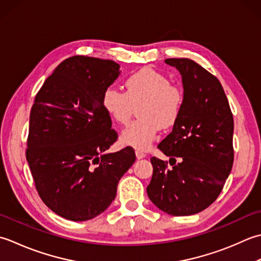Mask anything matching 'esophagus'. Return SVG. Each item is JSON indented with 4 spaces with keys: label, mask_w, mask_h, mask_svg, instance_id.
<instances>
[{
    "label": "esophagus",
    "mask_w": 261,
    "mask_h": 261,
    "mask_svg": "<svg viewBox=\"0 0 261 261\" xmlns=\"http://www.w3.org/2000/svg\"><path fill=\"white\" fill-rule=\"evenodd\" d=\"M135 154H136V158L138 159V160L146 156V154L144 152H142V151H135Z\"/></svg>",
    "instance_id": "34e87169"
}]
</instances>
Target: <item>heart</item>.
<instances>
[{
    "mask_svg": "<svg viewBox=\"0 0 261 261\" xmlns=\"http://www.w3.org/2000/svg\"><path fill=\"white\" fill-rule=\"evenodd\" d=\"M125 92L115 87L103 91L101 102L110 118L118 124H127L133 109L137 108L140 119L121 132L120 142L137 151L150 148L160 127L169 128L178 120L184 94L178 87L170 84L164 74L153 68H143L125 81Z\"/></svg>",
    "mask_w": 261,
    "mask_h": 261,
    "instance_id": "b5f03b06",
    "label": "heart"
}]
</instances>
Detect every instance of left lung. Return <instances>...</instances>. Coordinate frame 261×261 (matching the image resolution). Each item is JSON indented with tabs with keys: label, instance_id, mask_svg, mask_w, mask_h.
I'll use <instances>...</instances> for the list:
<instances>
[{
	"label": "left lung",
	"instance_id": "8db88e82",
	"mask_svg": "<svg viewBox=\"0 0 261 261\" xmlns=\"http://www.w3.org/2000/svg\"><path fill=\"white\" fill-rule=\"evenodd\" d=\"M166 63L181 75L184 102L172 132L158 145L172 167L151 158L153 175L146 191L159 210L187 216L204 211L221 194L233 166L234 124L224 90L213 74L188 58Z\"/></svg>",
	"mask_w": 261,
	"mask_h": 261
}]
</instances>
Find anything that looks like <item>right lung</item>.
Listing matches in <instances>:
<instances>
[{
	"mask_svg": "<svg viewBox=\"0 0 261 261\" xmlns=\"http://www.w3.org/2000/svg\"><path fill=\"white\" fill-rule=\"evenodd\" d=\"M114 61L73 56L42 84L30 111L27 161L37 191L64 219H94L116 197L120 178L135 162L127 146L106 153L117 141L101 98L120 75Z\"/></svg>",
	"mask_w": 261,
	"mask_h": 261,
	"instance_id": "1",
	"label": "right lung"
}]
</instances>
